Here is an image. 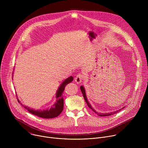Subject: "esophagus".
<instances>
[{"label": "esophagus", "instance_id": "esophagus-1", "mask_svg": "<svg viewBox=\"0 0 148 148\" xmlns=\"http://www.w3.org/2000/svg\"><path fill=\"white\" fill-rule=\"evenodd\" d=\"M84 78V75L82 73H79L76 75V77L75 78V81L77 83L79 84L82 82V81Z\"/></svg>", "mask_w": 148, "mask_h": 148}]
</instances>
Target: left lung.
<instances>
[{
	"label": "left lung",
	"mask_w": 148,
	"mask_h": 148,
	"mask_svg": "<svg viewBox=\"0 0 148 148\" xmlns=\"http://www.w3.org/2000/svg\"><path fill=\"white\" fill-rule=\"evenodd\" d=\"M80 89H81V91L82 94V95H83L84 98V99H85V101H86V103H87V105H88V107L90 109H91L94 112H95L97 114H98V115H99V116H110V115H114V114H116L117 112H119L121 110H122L123 109V108H124V107H123L122 108H121L120 110H118V111H116L112 112H110V113H106V114L98 113V112H97L92 108V107H91V105L90 103L88 102V100H87V97H86V92H85V89H84V87H83V86H81V87H80Z\"/></svg>",
	"instance_id": "obj_1"
}]
</instances>
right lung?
<instances>
[{
	"label": "right lung",
	"instance_id": "add662e5",
	"mask_svg": "<svg viewBox=\"0 0 148 148\" xmlns=\"http://www.w3.org/2000/svg\"><path fill=\"white\" fill-rule=\"evenodd\" d=\"M73 79H74L73 77L71 76L68 78H67L66 79H65L61 84V86H60L56 94L57 101L50 109L49 110L48 109L43 111H41V110L38 111V110H34L29 107L24 106L23 105H22V106L26 110H28V111L30 112L31 114L34 115H36L38 117H41L43 118H53L58 116L61 113V112L63 110V108H64V99H63L62 94L65 89V87L68 84L71 82ZM18 102H20L19 101H18Z\"/></svg>",
	"mask_w": 148,
	"mask_h": 148
}]
</instances>
